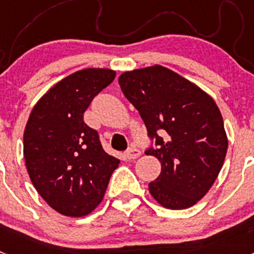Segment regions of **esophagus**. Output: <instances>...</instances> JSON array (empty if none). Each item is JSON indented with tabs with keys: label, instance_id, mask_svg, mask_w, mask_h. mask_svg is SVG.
Returning a JSON list of instances; mask_svg holds the SVG:
<instances>
[{
	"label": "esophagus",
	"instance_id": "obj_1",
	"mask_svg": "<svg viewBox=\"0 0 254 254\" xmlns=\"http://www.w3.org/2000/svg\"><path fill=\"white\" fill-rule=\"evenodd\" d=\"M140 155H141V151L137 149V147H129V149L126 151V158L129 159V160L138 158Z\"/></svg>",
	"mask_w": 254,
	"mask_h": 254
}]
</instances>
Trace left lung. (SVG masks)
<instances>
[{
	"instance_id": "left-lung-1",
	"label": "left lung",
	"mask_w": 254,
	"mask_h": 254,
	"mask_svg": "<svg viewBox=\"0 0 254 254\" xmlns=\"http://www.w3.org/2000/svg\"><path fill=\"white\" fill-rule=\"evenodd\" d=\"M122 93L146 126L145 154L161 163L149 190L161 206H193L214 185L228 150L224 121L216 103L198 86L163 66L120 76Z\"/></svg>"
}]
</instances>
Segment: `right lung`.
I'll list each match as a JSON object with an SVG mask.
<instances>
[{"mask_svg": "<svg viewBox=\"0 0 254 254\" xmlns=\"http://www.w3.org/2000/svg\"><path fill=\"white\" fill-rule=\"evenodd\" d=\"M116 72L86 68L40 98L24 132V158L38 193L60 214L80 217L102 202L120 160L107 154L84 113Z\"/></svg>", "mask_w": 254, "mask_h": 254, "instance_id": "1", "label": "right lung"}]
</instances>
